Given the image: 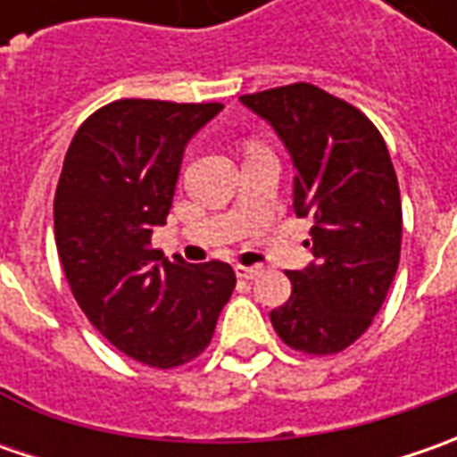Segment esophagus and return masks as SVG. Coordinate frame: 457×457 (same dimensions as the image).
Masks as SVG:
<instances>
[{
  "label": "esophagus",
  "mask_w": 457,
  "mask_h": 457,
  "mask_svg": "<svg viewBox=\"0 0 457 457\" xmlns=\"http://www.w3.org/2000/svg\"><path fill=\"white\" fill-rule=\"evenodd\" d=\"M262 274V267H237V277L238 279H256Z\"/></svg>",
  "instance_id": "1"
}]
</instances>
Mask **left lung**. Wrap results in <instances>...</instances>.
<instances>
[{
    "instance_id": "8db88e82",
    "label": "left lung",
    "mask_w": 457,
    "mask_h": 457,
    "mask_svg": "<svg viewBox=\"0 0 457 457\" xmlns=\"http://www.w3.org/2000/svg\"><path fill=\"white\" fill-rule=\"evenodd\" d=\"M272 124L295 165V213L312 219L315 262L287 272L292 295L270 312L295 351L328 356L359 341L392 287L402 249V201L378 129L312 83L241 96Z\"/></svg>"
}]
</instances>
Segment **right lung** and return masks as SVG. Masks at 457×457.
Here are the masks:
<instances>
[{"mask_svg":"<svg viewBox=\"0 0 457 457\" xmlns=\"http://www.w3.org/2000/svg\"><path fill=\"white\" fill-rule=\"evenodd\" d=\"M223 104L121 98L79 127L55 190V244L86 318L129 359L172 369L201 356L237 287L226 262L152 249L172 205L185 145Z\"/></svg>","mask_w":457,"mask_h":457,"instance_id":"right-lung-1","label":"right lung"}]
</instances>
